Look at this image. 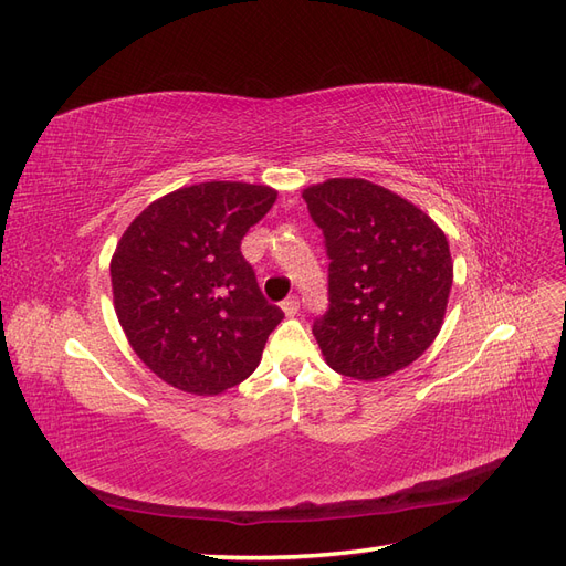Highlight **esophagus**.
<instances>
[{"mask_svg":"<svg viewBox=\"0 0 566 566\" xmlns=\"http://www.w3.org/2000/svg\"><path fill=\"white\" fill-rule=\"evenodd\" d=\"M281 310L285 312V316H295V314L300 312V297L290 295L287 300H283V302H281Z\"/></svg>","mask_w":566,"mask_h":566,"instance_id":"1","label":"esophagus"}]
</instances>
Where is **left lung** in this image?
<instances>
[{
	"instance_id": "left-lung-1",
	"label": "left lung",
	"mask_w": 566,
	"mask_h": 566,
	"mask_svg": "<svg viewBox=\"0 0 566 566\" xmlns=\"http://www.w3.org/2000/svg\"><path fill=\"white\" fill-rule=\"evenodd\" d=\"M328 252V312L314 337L333 370L378 380L441 331L453 285L449 241L413 202L366 179L304 188Z\"/></svg>"
}]
</instances>
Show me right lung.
<instances>
[{"label":"right lung","mask_w":566,"mask_h":566,"mask_svg":"<svg viewBox=\"0 0 566 566\" xmlns=\"http://www.w3.org/2000/svg\"><path fill=\"white\" fill-rule=\"evenodd\" d=\"M276 196L243 181L186 186L150 202L119 238L115 314L167 385L212 397L260 366L283 312L264 300L241 241Z\"/></svg>","instance_id":"1"}]
</instances>
